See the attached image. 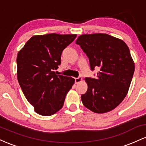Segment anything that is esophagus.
<instances>
[{
    "instance_id": "1",
    "label": "esophagus",
    "mask_w": 146,
    "mask_h": 146,
    "mask_svg": "<svg viewBox=\"0 0 146 146\" xmlns=\"http://www.w3.org/2000/svg\"><path fill=\"white\" fill-rule=\"evenodd\" d=\"M82 80V78L81 77H79V78H77L75 79V83L76 84H78L81 82Z\"/></svg>"
}]
</instances>
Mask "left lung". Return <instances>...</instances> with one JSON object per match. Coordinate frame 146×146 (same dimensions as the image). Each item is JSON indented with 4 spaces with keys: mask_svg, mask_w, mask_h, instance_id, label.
I'll return each mask as SVG.
<instances>
[{
    "mask_svg": "<svg viewBox=\"0 0 146 146\" xmlns=\"http://www.w3.org/2000/svg\"><path fill=\"white\" fill-rule=\"evenodd\" d=\"M76 44L88 56L91 70L100 68L97 78H85L88 89L81 95L86 108L96 113L113 110L128 93L135 71L128 46L106 33L83 34Z\"/></svg>",
    "mask_w": 146,
    "mask_h": 146,
    "instance_id": "1",
    "label": "left lung"
}]
</instances>
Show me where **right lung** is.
<instances>
[{
    "mask_svg": "<svg viewBox=\"0 0 146 146\" xmlns=\"http://www.w3.org/2000/svg\"><path fill=\"white\" fill-rule=\"evenodd\" d=\"M75 34L49 33L33 36L17 56V78L21 89L36 113L49 116L62 108L74 78L57 75L62 51Z\"/></svg>",
    "mask_w": 146,
    "mask_h": 146,
    "instance_id": "add662e5",
    "label": "right lung"
}]
</instances>
